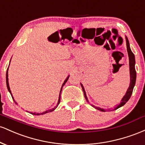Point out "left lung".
I'll use <instances>...</instances> for the list:
<instances>
[{"label":"left lung","mask_w":145,"mask_h":145,"mask_svg":"<svg viewBox=\"0 0 145 145\" xmlns=\"http://www.w3.org/2000/svg\"><path fill=\"white\" fill-rule=\"evenodd\" d=\"M126 38V46H127V53H128V56H129V73H130V84H129V86L128 88L127 92H126L125 95H124V97H123V99H121V102L120 103V104L118 105L117 106L114 108V110L119 108L121 107V106H123L124 104H125V103L129 100V98H130L131 94H132L133 92V89H134V86H135V83H136V69H135V56H134V54H133V52H131L130 47H129V41H128L127 38ZM81 84V86H82V89L83 92H84V97H85L86 100L89 102V100H88V98L86 97V92L85 90H84V86H82V84ZM93 107H94L95 108L99 110L103 111V112H105L104 109H101V108L97 107V106H95L93 105H91Z\"/></svg>","instance_id":"obj_1"}]
</instances>
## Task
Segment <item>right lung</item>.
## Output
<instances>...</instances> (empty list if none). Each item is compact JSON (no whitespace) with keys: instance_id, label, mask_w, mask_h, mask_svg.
<instances>
[{"instance_id":"obj_1","label":"right lung","mask_w":145,"mask_h":145,"mask_svg":"<svg viewBox=\"0 0 145 145\" xmlns=\"http://www.w3.org/2000/svg\"><path fill=\"white\" fill-rule=\"evenodd\" d=\"M8 68H9V67H8ZM69 76H68V77H67V78H66L64 82H63V85H62V87H61V91H60V93H59V101H58L57 105H56V106H55V107H54V108H52V109H50V110H46V111H45V112H41V113H35V112L33 113V112H31V114H35V115H40V114H46V113H48V112H52V111L54 110H55V109L56 108H57L58 105L59 104V103H60V100H61V91H62V89H63V86L65 85V84L66 82H67V81L68 78H69ZM6 82H7V89H8V91H9L10 94L11 95V97H12L13 99H14V97H13V96H12V94H11V90H10L9 84V81H8V69H7V73H6ZM16 104H17V103L16 102Z\"/></svg>"}]
</instances>
